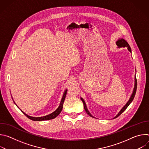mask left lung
<instances>
[{
    "instance_id": "1",
    "label": "left lung",
    "mask_w": 149,
    "mask_h": 149,
    "mask_svg": "<svg viewBox=\"0 0 149 149\" xmlns=\"http://www.w3.org/2000/svg\"><path fill=\"white\" fill-rule=\"evenodd\" d=\"M116 45H117V47H118V48H122V47H123V48L126 47V48H127V49L129 50V51L130 53H132V49H131V48H130V47L129 44L128 43H127V42L125 40H124V39H123V38H119V39H118V40L116 41ZM137 79H136V75H135V79H134V89H133L132 94V95H131V97H130L129 100L128 101H127V102L125 104V105L121 109V110H120V112L117 114V116H116L113 118V119H114V118H117V117H118L120 114H121L125 110V109H126L127 107H128V106L130 104V103L133 101V99H134V98L136 93L137 84ZM81 100H82V102H83L84 107V109H85V110H86V113H87L90 117H94L91 114V113L89 112V111H88V109H87V105H86V102H85V101L84 100V99L81 97Z\"/></svg>"
}]
</instances>
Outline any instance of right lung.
Here are the masks:
<instances>
[{
    "instance_id": "1",
    "label": "right lung",
    "mask_w": 149,
    "mask_h": 149,
    "mask_svg": "<svg viewBox=\"0 0 149 149\" xmlns=\"http://www.w3.org/2000/svg\"><path fill=\"white\" fill-rule=\"evenodd\" d=\"M67 90L66 89L65 91H64V93H63V95H62V99L61 100V102H60V104H59V105L58 106V107L57 108V109L54 111L53 113H52L51 114H48L47 116H43V117H31V116H29L28 115H27L26 114H25L24 112H23V113L28 117L29 118V119L33 120V121H44V120H51V119H53V118H55L56 117H57L59 114L61 112L62 110V108H63V102H64V100H65V98L66 97V95H67ZM14 103L15 104V101H13Z\"/></svg>"
}]
</instances>
